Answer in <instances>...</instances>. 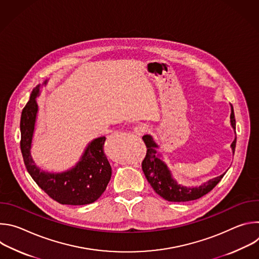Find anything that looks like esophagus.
Returning a JSON list of instances; mask_svg holds the SVG:
<instances>
[{"label": "esophagus", "mask_w": 259, "mask_h": 259, "mask_svg": "<svg viewBox=\"0 0 259 259\" xmlns=\"http://www.w3.org/2000/svg\"><path fill=\"white\" fill-rule=\"evenodd\" d=\"M147 130H149V127H147L145 124H138L134 128V133L136 135H142V134L146 133Z\"/></svg>", "instance_id": "obj_1"}]
</instances>
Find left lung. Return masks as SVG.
Returning <instances> with one entry per match:
<instances>
[{
  "label": "left lung",
  "mask_w": 259,
  "mask_h": 259,
  "mask_svg": "<svg viewBox=\"0 0 259 259\" xmlns=\"http://www.w3.org/2000/svg\"><path fill=\"white\" fill-rule=\"evenodd\" d=\"M231 126L236 134V120L234 108L231 104ZM142 140L146 146V155L141 163L142 171L150 182L154 191L161 196L163 199L169 202H188L197 200L204 195L208 194L216 184L221 180L226 174H221L206 182L200 184L198 187H186L173 177L172 171L169 169L168 165L162 158V154L158 153L159 145L155 141L152 135H143ZM237 137L231 144L233 155L235 154Z\"/></svg>",
  "instance_id": "8db88e82"
}]
</instances>
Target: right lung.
<instances>
[{
	"instance_id": "right-lung-1",
	"label": "right lung",
	"mask_w": 259,
	"mask_h": 259,
	"mask_svg": "<svg viewBox=\"0 0 259 259\" xmlns=\"http://www.w3.org/2000/svg\"><path fill=\"white\" fill-rule=\"evenodd\" d=\"M47 83L48 80H45L32 90L21 113L20 149L26 170L35 183L56 202L75 206L91 204L103 194L112 177V167L103 152L104 136L90 141L77 164L62 172L41 170L32 159L30 150L39 112L36 97Z\"/></svg>"
}]
</instances>
